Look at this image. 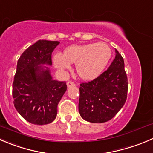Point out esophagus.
I'll return each instance as SVG.
<instances>
[{"label":"esophagus","mask_w":153,"mask_h":153,"mask_svg":"<svg viewBox=\"0 0 153 153\" xmlns=\"http://www.w3.org/2000/svg\"><path fill=\"white\" fill-rule=\"evenodd\" d=\"M67 85H68V87H71L75 85V83H74V82H72V81H68V82H67Z\"/></svg>","instance_id":"34e87169"}]
</instances>
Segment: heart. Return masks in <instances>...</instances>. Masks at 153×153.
Masks as SVG:
<instances>
[{
    "label": "heart",
    "mask_w": 153,
    "mask_h": 153,
    "mask_svg": "<svg viewBox=\"0 0 153 153\" xmlns=\"http://www.w3.org/2000/svg\"><path fill=\"white\" fill-rule=\"evenodd\" d=\"M111 57V49L107 43L99 42L85 45H73L54 56L56 68L68 69L76 63V71L79 77L91 79L99 75Z\"/></svg>",
    "instance_id": "heart-1"
}]
</instances>
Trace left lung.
Instances as JSON below:
<instances>
[{
  "mask_svg": "<svg viewBox=\"0 0 153 153\" xmlns=\"http://www.w3.org/2000/svg\"><path fill=\"white\" fill-rule=\"evenodd\" d=\"M128 78L123 56L116 57L107 71L79 87V112L85 121L103 123L113 119L127 99Z\"/></svg>",
  "mask_w": 153,
  "mask_h": 153,
  "instance_id": "1",
  "label": "left lung"
}]
</instances>
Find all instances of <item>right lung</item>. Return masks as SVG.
<instances>
[{"label":"right lung","mask_w":153,"mask_h":153,"mask_svg":"<svg viewBox=\"0 0 153 153\" xmlns=\"http://www.w3.org/2000/svg\"><path fill=\"white\" fill-rule=\"evenodd\" d=\"M59 41L40 40L24 51L17 62L13 83V104L26 121L46 125L55 120L66 82L53 80L49 68Z\"/></svg>","instance_id":"1"}]
</instances>
